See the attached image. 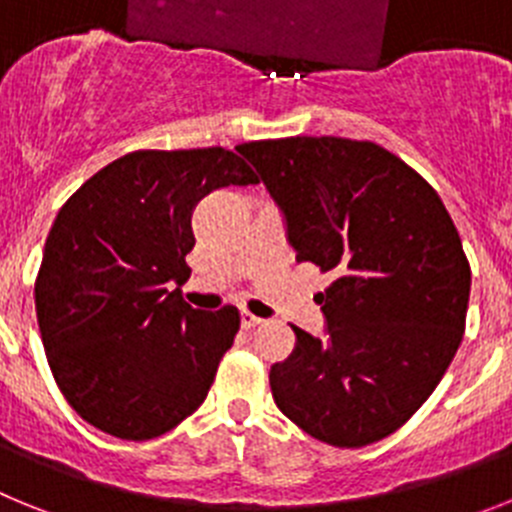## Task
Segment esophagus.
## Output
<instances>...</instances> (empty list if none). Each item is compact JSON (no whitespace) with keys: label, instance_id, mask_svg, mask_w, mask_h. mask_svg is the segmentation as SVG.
Returning <instances> with one entry per match:
<instances>
[{"label":"esophagus","instance_id":"34e87169","mask_svg":"<svg viewBox=\"0 0 512 512\" xmlns=\"http://www.w3.org/2000/svg\"><path fill=\"white\" fill-rule=\"evenodd\" d=\"M256 325H261V318H256V315H251V312H241V328L243 330H251V328H256Z\"/></svg>","mask_w":512,"mask_h":512}]
</instances>
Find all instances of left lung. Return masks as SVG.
Segmentation results:
<instances>
[{
  "instance_id": "left-lung-1",
  "label": "left lung",
  "mask_w": 512,
  "mask_h": 512,
  "mask_svg": "<svg viewBox=\"0 0 512 512\" xmlns=\"http://www.w3.org/2000/svg\"><path fill=\"white\" fill-rule=\"evenodd\" d=\"M238 151L284 220L295 259L333 271L315 297L325 333L295 330L271 366L277 408L338 449L395 433L449 369L472 271L436 189L369 140L282 138Z\"/></svg>"
}]
</instances>
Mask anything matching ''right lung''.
Returning a JSON list of instances; mask_svg holds the SVG:
<instances>
[{
	"instance_id": "1",
	"label": "right lung",
	"mask_w": 512,
	"mask_h": 512,
	"mask_svg": "<svg viewBox=\"0 0 512 512\" xmlns=\"http://www.w3.org/2000/svg\"><path fill=\"white\" fill-rule=\"evenodd\" d=\"M225 148L135 151L81 184L53 220L35 282L45 356L99 431L148 441L205 402L241 328L235 307L194 310L184 284L192 215L215 189L256 184Z\"/></svg>"
}]
</instances>
